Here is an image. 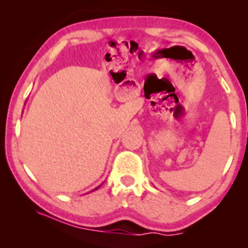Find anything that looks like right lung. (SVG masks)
<instances>
[{
	"label": "right lung",
	"instance_id": "right-lung-1",
	"mask_svg": "<svg viewBox=\"0 0 248 248\" xmlns=\"http://www.w3.org/2000/svg\"><path fill=\"white\" fill-rule=\"evenodd\" d=\"M100 186H101V184H100V186H99L98 187H95V189H94V190H98V189H99V187H100Z\"/></svg>",
	"mask_w": 248,
	"mask_h": 248
}]
</instances>
